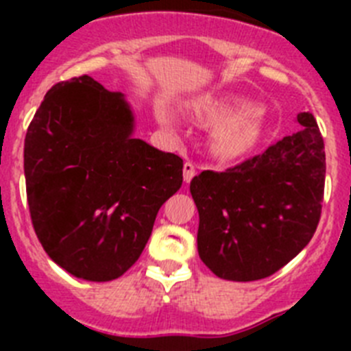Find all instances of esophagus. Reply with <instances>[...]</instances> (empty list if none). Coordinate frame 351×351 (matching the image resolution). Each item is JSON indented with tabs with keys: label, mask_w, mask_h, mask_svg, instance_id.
<instances>
[{
	"label": "esophagus",
	"mask_w": 351,
	"mask_h": 351,
	"mask_svg": "<svg viewBox=\"0 0 351 351\" xmlns=\"http://www.w3.org/2000/svg\"><path fill=\"white\" fill-rule=\"evenodd\" d=\"M195 173H197V169L191 161H186L184 167H182V176H184V182H190L191 179L195 178Z\"/></svg>",
	"instance_id": "1"
}]
</instances>
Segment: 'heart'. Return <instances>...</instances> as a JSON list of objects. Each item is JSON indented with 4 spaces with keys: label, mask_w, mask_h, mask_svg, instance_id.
Listing matches in <instances>:
<instances>
[{
    "label": "heart",
    "mask_w": 351,
    "mask_h": 351,
    "mask_svg": "<svg viewBox=\"0 0 351 351\" xmlns=\"http://www.w3.org/2000/svg\"><path fill=\"white\" fill-rule=\"evenodd\" d=\"M195 112L207 125H218L213 133V149L225 160L244 156L258 142L262 121L246 101L237 98L206 100L195 107Z\"/></svg>",
    "instance_id": "obj_1"
}]
</instances>
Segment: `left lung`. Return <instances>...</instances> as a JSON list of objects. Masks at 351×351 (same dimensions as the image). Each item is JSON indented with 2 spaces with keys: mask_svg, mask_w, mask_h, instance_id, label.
<instances>
[{
  "mask_svg": "<svg viewBox=\"0 0 351 351\" xmlns=\"http://www.w3.org/2000/svg\"><path fill=\"white\" fill-rule=\"evenodd\" d=\"M302 128L223 172L191 179L198 255L223 280L272 276L311 241L325 188L324 137L313 114Z\"/></svg>",
  "mask_w": 351,
  "mask_h": 351,
  "instance_id": "left-lung-1",
  "label": "left lung"
}]
</instances>
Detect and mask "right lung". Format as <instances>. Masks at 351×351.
<instances>
[{"label": "right lung", "mask_w": 351, "mask_h": 351, "mask_svg": "<svg viewBox=\"0 0 351 351\" xmlns=\"http://www.w3.org/2000/svg\"><path fill=\"white\" fill-rule=\"evenodd\" d=\"M123 95L89 75L52 86L27 126L29 216L45 253L88 281H112L137 262L154 219L182 184L178 154L133 138Z\"/></svg>", "instance_id": "1"}]
</instances>
